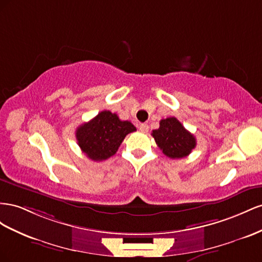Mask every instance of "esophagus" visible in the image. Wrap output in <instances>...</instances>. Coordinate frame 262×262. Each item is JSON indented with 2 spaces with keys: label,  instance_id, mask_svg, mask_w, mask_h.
Returning a JSON list of instances; mask_svg holds the SVG:
<instances>
[{
  "label": "esophagus",
  "instance_id": "34e87169",
  "mask_svg": "<svg viewBox=\"0 0 262 262\" xmlns=\"http://www.w3.org/2000/svg\"><path fill=\"white\" fill-rule=\"evenodd\" d=\"M139 130L143 132V133H147L149 130V126L147 124H140L139 125Z\"/></svg>",
  "mask_w": 262,
  "mask_h": 262
}]
</instances>
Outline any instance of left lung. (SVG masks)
I'll list each match as a JSON object with an SVG mask.
<instances>
[{
    "mask_svg": "<svg viewBox=\"0 0 262 262\" xmlns=\"http://www.w3.org/2000/svg\"><path fill=\"white\" fill-rule=\"evenodd\" d=\"M158 129L151 135L162 152L171 159H181L189 156L196 146V139L184 128L176 117L161 119Z\"/></svg>",
    "mask_w": 262,
    "mask_h": 262,
    "instance_id": "obj_1",
    "label": "left lung"
}]
</instances>
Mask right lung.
Returning a JSON list of instances; mask_svg holds the SVG:
<instances>
[{"label": "right lung", "mask_w": 262, "mask_h": 262, "mask_svg": "<svg viewBox=\"0 0 262 262\" xmlns=\"http://www.w3.org/2000/svg\"><path fill=\"white\" fill-rule=\"evenodd\" d=\"M136 127L128 121H121L117 114L102 111L91 121L76 130V138L82 152L94 161H103L116 154L118 147Z\"/></svg>", "instance_id": "right-lung-1"}]
</instances>
